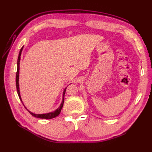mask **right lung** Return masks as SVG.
Segmentation results:
<instances>
[{
  "label": "right lung",
  "instance_id": "right-lung-1",
  "mask_svg": "<svg viewBox=\"0 0 152 152\" xmlns=\"http://www.w3.org/2000/svg\"><path fill=\"white\" fill-rule=\"evenodd\" d=\"M23 46L21 48L20 51H19V56H18V69H17V72H16V78H15V83H16V89H17V91H18V96L19 99H20L21 101H21V96H20V93H19V61H20V57H21V51H22V50H23ZM66 89L65 88L64 90V92H63V101H62V103H61L60 106L59 108H58L56 111H54L53 112H50V113H48V114H33V113H32L31 112L28 111V110L26 108V107L25 106V108H26L28 112L30 113V114L33 115L34 117H36V118H41V119H52V118H54L57 117V115H59L60 112H61V109H62L63 106V103H64V93H65V91H66ZM24 105V104H23Z\"/></svg>",
  "mask_w": 152,
  "mask_h": 152
}]
</instances>
